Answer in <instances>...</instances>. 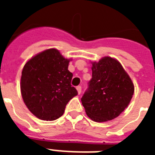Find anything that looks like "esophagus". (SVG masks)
<instances>
[{"mask_svg":"<svg viewBox=\"0 0 155 155\" xmlns=\"http://www.w3.org/2000/svg\"><path fill=\"white\" fill-rule=\"evenodd\" d=\"M76 88H77V91H78V93L80 94L81 92V86H77Z\"/></svg>","mask_w":155,"mask_h":155,"instance_id":"esophagus-1","label":"esophagus"}]
</instances>
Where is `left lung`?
<instances>
[{
    "mask_svg": "<svg viewBox=\"0 0 155 155\" xmlns=\"http://www.w3.org/2000/svg\"><path fill=\"white\" fill-rule=\"evenodd\" d=\"M91 64L92 78L81 98V103L93 121L112 120L128 106L134 92V84L120 63L112 57Z\"/></svg>",
    "mask_w": 155,
    "mask_h": 155,
    "instance_id": "left-lung-1",
    "label": "left lung"
}]
</instances>
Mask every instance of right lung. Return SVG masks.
<instances>
[{"instance_id":"add662e5","label":"right lung","mask_w":155,"mask_h":155,"mask_svg":"<svg viewBox=\"0 0 155 155\" xmlns=\"http://www.w3.org/2000/svg\"><path fill=\"white\" fill-rule=\"evenodd\" d=\"M70 60L56 49H49L33 57L21 72V93L27 108L37 118L55 120L64 113L70 100L78 94L71 82Z\"/></svg>"}]
</instances>
